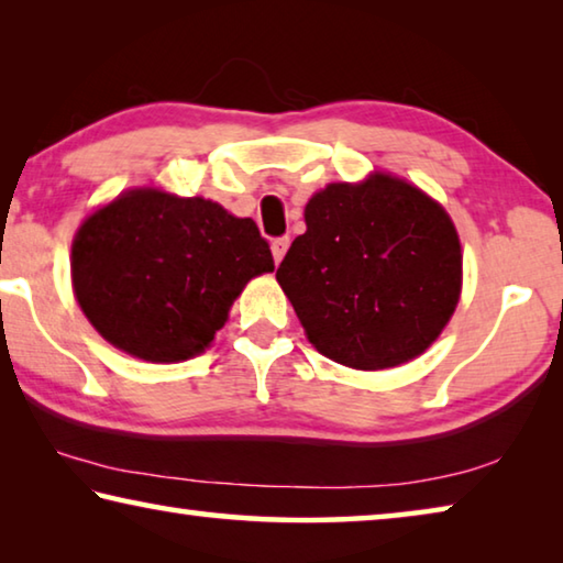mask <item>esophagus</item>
I'll use <instances>...</instances> for the list:
<instances>
[{
    "mask_svg": "<svg viewBox=\"0 0 563 563\" xmlns=\"http://www.w3.org/2000/svg\"><path fill=\"white\" fill-rule=\"evenodd\" d=\"M288 245H290V238H275L271 243V253H273V261L280 263L285 258V253H288Z\"/></svg>",
    "mask_w": 563,
    "mask_h": 563,
    "instance_id": "esophagus-1",
    "label": "esophagus"
}]
</instances>
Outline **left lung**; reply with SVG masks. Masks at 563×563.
I'll list each match as a JSON object with an SVG mask.
<instances>
[{"instance_id":"left-lung-1","label":"left lung","mask_w":563,"mask_h":563,"mask_svg":"<svg viewBox=\"0 0 563 563\" xmlns=\"http://www.w3.org/2000/svg\"><path fill=\"white\" fill-rule=\"evenodd\" d=\"M278 273L305 338L352 369H389L442 335L462 295V243L440 201L387 170L305 203Z\"/></svg>"}]
</instances>
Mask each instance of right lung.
<instances>
[{
	"label": "right lung",
	"instance_id": "obj_1",
	"mask_svg": "<svg viewBox=\"0 0 563 563\" xmlns=\"http://www.w3.org/2000/svg\"><path fill=\"white\" fill-rule=\"evenodd\" d=\"M273 271L251 218L158 186L123 190L71 241V290L93 330L131 357L166 365L211 347L245 285Z\"/></svg>",
	"mask_w": 563,
	"mask_h": 563
}]
</instances>
